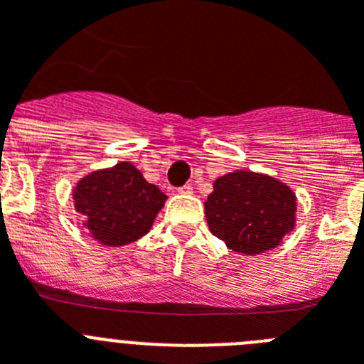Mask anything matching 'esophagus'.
<instances>
[{
  "label": "esophagus",
  "instance_id": "obj_1",
  "mask_svg": "<svg viewBox=\"0 0 364 364\" xmlns=\"http://www.w3.org/2000/svg\"><path fill=\"white\" fill-rule=\"evenodd\" d=\"M178 193H182V195H189V193H193L191 184H186L182 186V188H178Z\"/></svg>",
  "mask_w": 364,
  "mask_h": 364
}]
</instances>
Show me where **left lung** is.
Returning a JSON list of instances; mask_svg holds the SVG:
<instances>
[{
	"mask_svg": "<svg viewBox=\"0 0 364 364\" xmlns=\"http://www.w3.org/2000/svg\"><path fill=\"white\" fill-rule=\"evenodd\" d=\"M211 233L244 255L264 253L295 226L291 189L268 175L235 171L218 176L204 204Z\"/></svg>",
	"mask_w": 364,
	"mask_h": 364,
	"instance_id": "obj_1",
	"label": "left lung"
}]
</instances>
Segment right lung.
<instances>
[{
  "label": "right lung",
  "mask_w": 364,
  "mask_h": 364,
  "mask_svg": "<svg viewBox=\"0 0 364 364\" xmlns=\"http://www.w3.org/2000/svg\"><path fill=\"white\" fill-rule=\"evenodd\" d=\"M166 195L129 162L87 175L74 188V205L87 230L105 246H124L144 237L162 210Z\"/></svg>",
  "instance_id": "1"
}]
</instances>
